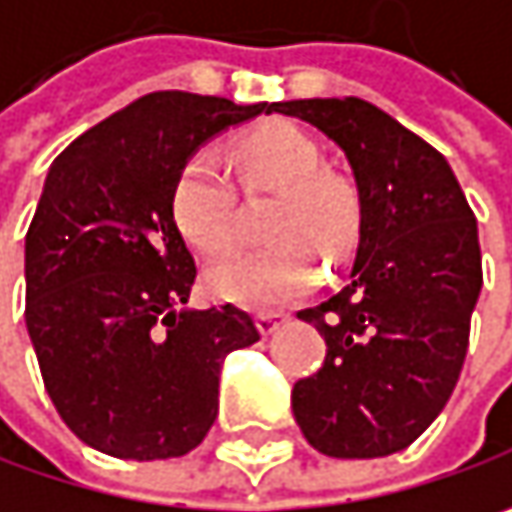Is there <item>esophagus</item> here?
<instances>
[{"instance_id": "obj_1", "label": "esophagus", "mask_w": 512, "mask_h": 512, "mask_svg": "<svg viewBox=\"0 0 512 512\" xmlns=\"http://www.w3.org/2000/svg\"><path fill=\"white\" fill-rule=\"evenodd\" d=\"M284 320H287V314H281V311H266V314H257V329H260V335H272Z\"/></svg>"}]
</instances>
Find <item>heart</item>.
I'll list each match as a JSON object with an SVG mask.
<instances>
[{
  "label": "heart",
  "instance_id": "obj_1",
  "mask_svg": "<svg viewBox=\"0 0 512 512\" xmlns=\"http://www.w3.org/2000/svg\"><path fill=\"white\" fill-rule=\"evenodd\" d=\"M228 156L246 189H278L266 225L275 243L216 263L207 272V287L243 308H278L314 290L317 260L311 249L329 257L353 249L356 189L326 171L320 148L287 121H269L246 133ZM171 219L183 240L204 255H222L234 246V189L216 156L201 151L180 165L171 186Z\"/></svg>",
  "mask_w": 512,
  "mask_h": 512
}]
</instances>
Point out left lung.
<instances>
[{
	"label": "left lung",
	"instance_id": "1",
	"mask_svg": "<svg viewBox=\"0 0 512 512\" xmlns=\"http://www.w3.org/2000/svg\"><path fill=\"white\" fill-rule=\"evenodd\" d=\"M266 112L308 121L347 154L361 210L350 284L296 314L326 338L323 367L293 385L296 424L326 457L397 454L460 379L483 287L474 213L448 159L367 100Z\"/></svg>",
	"mask_w": 512,
	"mask_h": 512
}]
</instances>
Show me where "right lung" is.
Instances as JSON below:
<instances>
[{
	"instance_id": "right-lung-1",
	"label": "right lung",
	"mask_w": 512,
	"mask_h": 512,
	"mask_svg": "<svg viewBox=\"0 0 512 512\" xmlns=\"http://www.w3.org/2000/svg\"><path fill=\"white\" fill-rule=\"evenodd\" d=\"M266 109L154 91L52 162L26 234V326L50 400L88 448L189 454L216 421L225 356L260 341L234 305L186 308L195 260L171 186L204 142Z\"/></svg>"
}]
</instances>
